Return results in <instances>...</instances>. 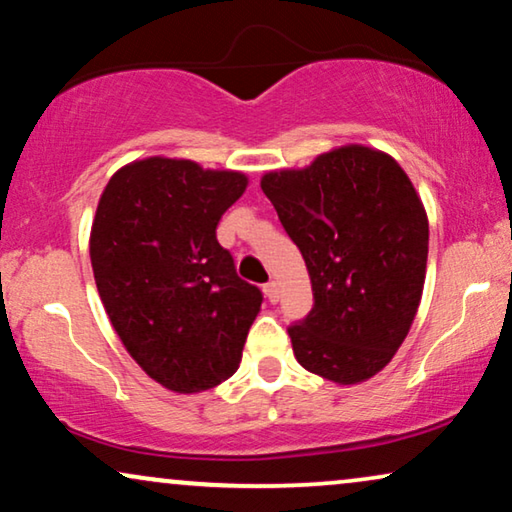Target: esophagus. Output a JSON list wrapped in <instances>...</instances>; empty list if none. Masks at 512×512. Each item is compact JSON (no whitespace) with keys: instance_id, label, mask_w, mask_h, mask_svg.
<instances>
[{"instance_id":"1","label":"esophagus","mask_w":512,"mask_h":512,"mask_svg":"<svg viewBox=\"0 0 512 512\" xmlns=\"http://www.w3.org/2000/svg\"><path fill=\"white\" fill-rule=\"evenodd\" d=\"M264 295H267V299H269V302H271V304H274V302H278V285H276L274 281H271V283H267V285H264Z\"/></svg>"}]
</instances>
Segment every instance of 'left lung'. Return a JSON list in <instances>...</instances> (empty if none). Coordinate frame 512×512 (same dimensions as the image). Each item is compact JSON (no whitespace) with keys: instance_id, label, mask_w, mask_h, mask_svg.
I'll use <instances>...</instances> for the list:
<instances>
[{"instance_id":"8db88e82","label":"left lung","mask_w":512,"mask_h":512,"mask_svg":"<svg viewBox=\"0 0 512 512\" xmlns=\"http://www.w3.org/2000/svg\"><path fill=\"white\" fill-rule=\"evenodd\" d=\"M262 192L302 252L313 309L288 327L304 370L358 384L391 363L417 316L428 217L398 161L349 145L302 170H274Z\"/></svg>"}]
</instances>
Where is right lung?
<instances>
[{
    "instance_id": "right-lung-1",
    "label": "right lung",
    "mask_w": 512,
    "mask_h": 512,
    "mask_svg": "<svg viewBox=\"0 0 512 512\" xmlns=\"http://www.w3.org/2000/svg\"><path fill=\"white\" fill-rule=\"evenodd\" d=\"M248 177L187 159L128 163L107 182L91 229L100 299L135 363L175 393L238 370L262 292L238 278L215 229Z\"/></svg>"
}]
</instances>
